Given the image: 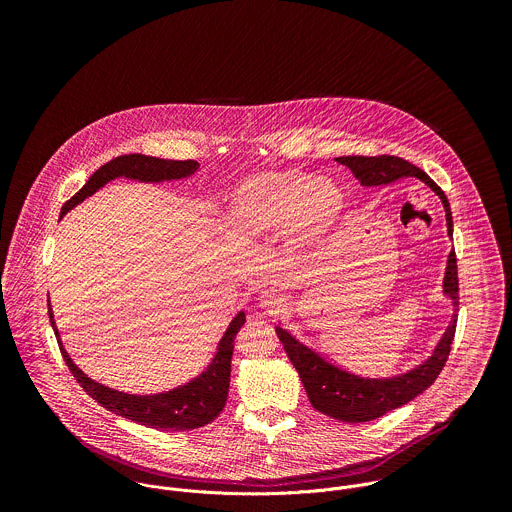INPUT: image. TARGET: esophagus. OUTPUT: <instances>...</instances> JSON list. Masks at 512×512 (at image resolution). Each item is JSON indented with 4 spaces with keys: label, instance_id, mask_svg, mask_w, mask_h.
Here are the masks:
<instances>
[{
    "label": "esophagus",
    "instance_id": "obj_1",
    "mask_svg": "<svg viewBox=\"0 0 512 512\" xmlns=\"http://www.w3.org/2000/svg\"><path fill=\"white\" fill-rule=\"evenodd\" d=\"M279 304H281V300H279V296L275 294V291H271V289L263 291V294H261V306H263V308L273 310V308H277Z\"/></svg>",
    "mask_w": 512,
    "mask_h": 512
}]
</instances>
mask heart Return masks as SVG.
I'll return each instance as SVG.
<instances>
[{
  "instance_id": "b5f03b06",
  "label": "heart",
  "mask_w": 512,
  "mask_h": 512,
  "mask_svg": "<svg viewBox=\"0 0 512 512\" xmlns=\"http://www.w3.org/2000/svg\"><path fill=\"white\" fill-rule=\"evenodd\" d=\"M342 194L326 178L302 170L263 172L245 180L231 200V221L247 235L287 227L294 243L314 241L338 214Z\"/></svg>"
}]
</instances>
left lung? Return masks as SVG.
<instances>
[{
  "label": "left lung",
  "instance_id": "8db88e82",
  "mask_svg": "<svg viewBox=\"0 0 512 512\" xmlns=\"http://www.w3.org/2000/svg\"><path fill=\"white\" fill-rule=\"evenodd\" d=\"M336 162L348 166L352 174L360 180L362 186H381L391 184L399 178L415 176L421 182H425L437 196L442 198V204L446 208V221H448V235H454V223H452V210L450 202L444 194V190L437 186L423 170L413 166L411 162L397 158V156H342L336 158ZM458 263L456 253L452 251L448 255L446 275H444V294L452 298L456 310H458ZM456 322L458 314H454L452 324L444 332L440 344L435 346L433 354L421 362L413 371H407L405 375H397L391 379H367L350 375L328 360H324L320 354H316L306 344L298 342L283 328H275L291 364H294L304 389L310 397V403L314 409L322 411L328 417H334L338 421L346 423H362L373 421L381 415H385L391 409L403 407L405 403L413 401L417 395H421L437 375L446 367V360L452 350L454 334H456Z\"/></svg>",
  "mask_w": 512,
  "mask_h": 512
}]
</instances>
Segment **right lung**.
<instances>
[{"label":"right lung","mask_w":512,"mask_h":512,"mask_svg":"<svg viewBox=\"0 0 512 512\" xmlns=\"http://www.w3.org/2000/svg\"><path fill=\"white\" fill-rule=\"evenodd\" d=\"M196 170H198V162L194 160L178 162V160H162V158L141 156V154L113 158L111 162L101 166L75 196L64 202L60 210V218L70 208H75L79 202H83L87 196L95 194L99 188H103L107 182L115 178L123 176L139 182H164V180H180V178L192 176ZM48 316H50V324L56 334L62 358L66 362V367L70 369L72 377L77 379V383L87 391V395H91L107 411H113L115 415H121L135 423L162 429V431L196 429L210 423L214 417H218V413L223 411L229 395V383H231V358H233L235 336L245 324V312H239L233 318L225 336L221 338V342H218L212 362L200 377L158 395H129L89 379L77 364L72 362V358L68 356V352L60 342L50 300H48Z\"/></svg>","instance_id":"add662e5"}]
</instances>
